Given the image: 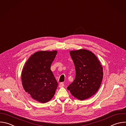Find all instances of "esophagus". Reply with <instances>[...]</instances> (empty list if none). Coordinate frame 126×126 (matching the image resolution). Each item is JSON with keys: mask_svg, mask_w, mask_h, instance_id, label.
Listing matches in <instances>:
<instances>
[{"mask_svg": "<svg viewBox=\"0 0 126 126\" xmlns=\"http://www.w3.org/2000/svg\"><path fill=\"white\" fill-rule=\"evenodd\" d=\"M59 86L60 88H62V87H63L64 86V83H63V82H60V83H59Z\"/></svg>", "mask_w": 126, "mask_h": 126, "instance_id": "1", "label": "esophagus"}]
</instances>
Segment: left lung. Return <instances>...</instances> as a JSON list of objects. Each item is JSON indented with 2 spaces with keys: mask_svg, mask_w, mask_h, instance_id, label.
Instances as JSON below:
<instances>
[{
  "mask_svg": "<svg viewBox=\"0 0 126 126\" xmlns=\"http://www.w3.org/2000/svg\"><path fill=\"white\" fill-rule=\"evenodd\" d=\"M70 55L75 64L76 77L67 89L78 99H88L94 95L100 86L102 67L96 56L90 51H71Z\"/></svg>",
  "mask_w": 126,
  "mask_h": 126,
  "instance_id": "left-lung-1",
  "label": "left lung"
}]
</instances>
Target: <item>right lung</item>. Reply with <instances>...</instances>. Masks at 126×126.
<instances>
[{
    "mask_svg": "<svg viewBox=\"0 0 126 126\" xmlns=\"http://www.w3.org/2000/svg\"><path fill=\"white\" fill-rule=\"evenodd\" d=\"M57 51H40L28 59L22 72L23 88L34 100L41 103L54 96L58 83L50 70Z\"/></svg>",
    "mask_w": 126,
    "mask_h": 126,
    "instance_id": "1",
    "label": "right lung"
}]
</instances>
